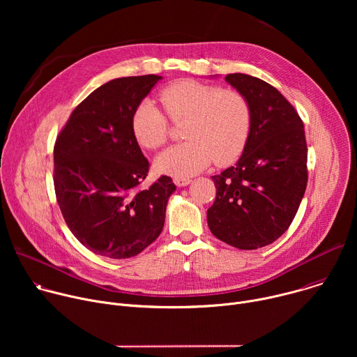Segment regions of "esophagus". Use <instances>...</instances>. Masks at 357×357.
<instances>
[{"mask_svg": "<svg viewBox=\"0 0 357 357\" xmlns=\"http://www.w3.org/2000/svg\"><path fill=\"white\" fill-rule=\"evenodd\" d=\"M190 182H192L190 178H175V179H174V183H175L176 186H179V188L188 186Z\"/></svg>", "mask_w": 357, "mask_h": 357, "instance_id": "34e87169", "label": "esophagus"}]
</instances>
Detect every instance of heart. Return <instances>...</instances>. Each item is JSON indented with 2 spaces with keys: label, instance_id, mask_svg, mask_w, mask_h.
Segmentation results:
<instances>
[{
  "label": "heart",
  "instance_id": "1",
  "mask_svg": "<svg viewBox=\"0 0 357 357\" xmlns=\"http://www.w3.org/2000/svg\"><path fill=\"white\" fill-rule=\"evenodd\" d=\"M168 116L183 126V144L162 151L155 158L158 172L188 178L213 161L225 165L234 161L245 146L251 112L247 100L236 90L190 79L171 83L160 93ZM137 142L148 149L161 146L168 138V121L154 101L146 98L131 117Z\"/></svg>",
  "mask_w": 357,
  "mask_h": 357
}]
</instances>
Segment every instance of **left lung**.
Listing matches in <instances>:
<instances>
[{"mask_svg": "<svg viewBox=\"0 0 357 357\" xmlns=\"http://www.w3.org/2000/svg\"><path fill=\"white\" fill-rule=\"evenodd\" d=\"M225 80L247 100L251 126L236 165L212 176L216 199L208 226L233 247L256 250L292 223L307 189L308 149L302 120L275 87L244 73Z\"/></svg>", "mask_w": 357, "mask_h": 357, "instance_id": "left-lung-1", "label": "left lung"}]
</instances>
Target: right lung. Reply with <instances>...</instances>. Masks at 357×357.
Masks as SVG:
<instances>
[{"mask_svg":"<svg viewBox=\"0 0 357 357\" xmlns=\"http://www.w3.org/2000/svg\"><path fill=\"white\" fill-rule=\"evenodd\" d=\"M162 76L113 79L73 110L54 149L55 192L73 236L109 259H130L161 234L167 203L176 190L169 176L137 190L148 161L131 117Z\"/></svg>","mask_w":357,"mask_h":357,"instance_id":"obj_1","label":"right lung"}]
</instances>
